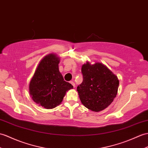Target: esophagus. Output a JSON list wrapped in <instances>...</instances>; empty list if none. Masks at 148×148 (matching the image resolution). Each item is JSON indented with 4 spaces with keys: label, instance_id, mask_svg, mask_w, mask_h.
Wrapping results in <instances>:
<instances>
[{
    "label": "esophagus",
    "instance_id": "esophagus-1",
    "mask_svg": "<svg viewBox=\"0 0 148 148\" xmlns=\"http://www.w3.org/2000/svg\"><path fill=\"white\" fill-rule=\"evenodd\" d=\"M70 83H71L72 85L73 86V87H74V88H75V83L74 82V81H70Z\"/></svg>",
    "mask_w": 148,
    "mask_h": 148
}]
</instances>
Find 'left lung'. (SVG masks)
I'll return each instance as SVG.
<instances>
[{
    "mask_svg": "<svg viewBox=\"0 0 148 148\" xmlns=\"http://www.w3.org/2000/svg\"><path fill=\"white\" fill-rule=\"evenodd\" d=\"M82 82L77 87L80 100L85 107L98 112L107 108L117 95V76L101 63L87 62L82 65Z\"/></svg>",
    "mask_w": 148,
    "mask_h": 148,
    "instance_id": "1",
    "label": "left lung"
}]
</instances>
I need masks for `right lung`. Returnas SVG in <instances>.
Listing matches in <instances>:
<instances>
[{
    "instance_id": "obj_1",
    "label": "right lung",
    "mask_w": 148,
    "mask_h": 148,
    "mask_svg": "<svg viewBox=\"0 0 148 148\" xmlns=\"http://www.w3.org/2000/svg\"><path fill=\"white\" fill-rule=\"evenodd\" d=\"M60 58L47 55L40 61L29 82V92L33 100L47 109L59 105L73 85L64 80L58 69Z\"/></svg>"
}]
</instances>
